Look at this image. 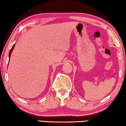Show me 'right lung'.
Instances as JSON below:
<instances>
[{
    "label": "right lung",
    "mask_w": 126,
    "mask_h": 126,
    "mask_svg": "<svg viewBox=\"0 0 126 126\" xmlns=\"http://www.w3.org/2000/svg\"><path fill=\"white\" fill-rule=\"evenodd\" d=\"M14 46H15V45H13V47H12V48H11V50H10V53H9V59H10V56H11V52H12V51H13V49H14Z\"/></svg>",
    "instance_id": "obj_1"
}]
</instances>
